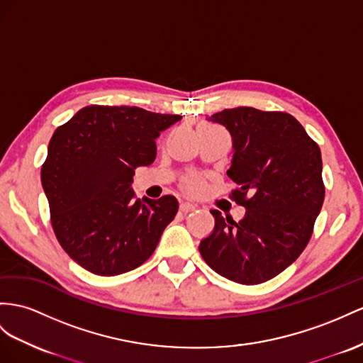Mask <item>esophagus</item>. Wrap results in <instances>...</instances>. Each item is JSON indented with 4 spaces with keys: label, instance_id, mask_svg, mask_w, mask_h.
Listing matches in <instances>:
<instances>
[{
    "label": "esophagus",
    "instance_id": "obj_1",
    "mask_svg": "<svg viewBox=\"0 0 363 363\" xmlns=\"http://www.w3.org/2000/svg\"><path fill=\"white\" fill-rule=\"evenodd\" d=\"M194 208V203H191V202H181V206H179V210L182 211V213H189V211H193Z\"/></svg>",
    "mask_w": 363,
    "mask_h": 363
}]
</instances>
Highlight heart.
I'll return each mask as SVG.
<instances>
[{
  "instance_id": "heart-1",
  "label": "heart",
  "mask_w": 363,
  "mask_h": 363,
  "mask_svg": "<svg viewBox=\"0 0 363 363\" xmlns=\"http://www.w3.org/2000/svg\"><path fill=\"white\" fill-rule=\"evenodd\" d=\"M202 185H203V181H202V178H199L198 174H190L189 178H185V181H184V189L187 191H191V193L199 191L202 189Z\"/></svg>"
}]
</instances>
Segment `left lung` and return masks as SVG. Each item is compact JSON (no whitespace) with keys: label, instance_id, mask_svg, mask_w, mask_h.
<instances>
[{"label":"left lung","instance_id":"obj_1","mask_svg":"<svg viewBox=\"0 0 363 363\" xmlns=\"http://www.w3.org/2000/svg\"><path fill=\"white\" fill-rule=\"evenodd\" d=\"M208 121L233 139L227 174L238 189L230 198L247 211L235 222L211 210L215 230L201 240L199 252L230 281L262 284L291 265L313 235L325 198L320 148L285 111L236 107Z\"/></svg>","mask_w":363,"mask_h":363}]
</instances>
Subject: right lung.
Wrapping results in <instances>:
<instances>
[{
    "label": "right lung",
    "mask_w": 363,
    "mask_h": 363,
    "mask_svg": "<svg viewBox=\"0 0 363 363\" xmlns=\"http://www.w3.org/2000/svg\"><path fill=\"white\" fill-rule=\"evenodd\" d=\"M181 119L139 107L87 106L55 130L41 182L58 242L98 276L144 264L178 213L174 196L138 199L136 167L156 157V138Z\"/></svg>",
    "instance_id": "obj_1"
}]
</instances>
